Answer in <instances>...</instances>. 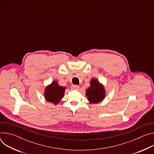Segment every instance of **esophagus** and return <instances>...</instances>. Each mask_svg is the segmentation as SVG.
Returning <instances> with one entry per match:
<instances>
[{
  "label": "esophagus",
  "mask_w": 154,
  "mask_h": 154,
  "mask_svg": "<svg viewBox=\"0 0 154 154\" xmlns=\"http://www.w3.org/2000/svg\"><path fill=\"white\" fill-rule=\"evenodd\" d=\"M71 89L72 90H78L79 88V85H72L71 86Z\"/></svg>",
  "instance_id": "1"
}]
</instances>
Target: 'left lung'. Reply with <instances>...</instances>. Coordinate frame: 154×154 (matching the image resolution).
<instances>
[{
  "label": "left lung",
  "mask_w": 154,
  "mask_h": 154,
  "mask_svg": "<svg viewBox=\"0 0 154 154\" xmlns=\"http://www.w3.org/2000/svg\"><path fill=\"white\" fill-rule=\"evenodd\" d=\"M90 86L86 90L85 95L90 103H98L102 102L106 94V91L103 84L96 78L92 79L90 82Z\"/></svg>",
  "instance_id": "obj_1"
}]
</instances>
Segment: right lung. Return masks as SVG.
<instances>
[{
	"label": "right lung",
	"instance_id": "right-lung-1",
	"mask_svg": "<svg viewBox=\"0 0 154 154\" xmlns=\"http://www.w3.org/2000/svg\"><path fill=\"white\" fill-rule=\"evenodd\" d=\"M65 90V86H60L57 80H54L46 87L45 90V99L48 102L56 105L60 102L64 97Z\"/></svg>",
	"mask_w": 154,
	"mask_h": 154
}]
</instances>
